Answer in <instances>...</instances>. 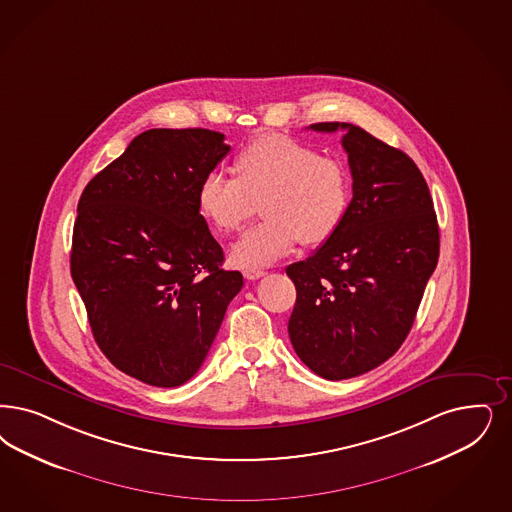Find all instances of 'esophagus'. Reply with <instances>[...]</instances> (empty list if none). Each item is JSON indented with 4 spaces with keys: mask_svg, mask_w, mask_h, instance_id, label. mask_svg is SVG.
<instances>
[{
    "mask_svg": "<svg viewBox=\"0 0 512 512\" xmlns=\"http://www.w3.org/2000/svg\"><path fill=\"white\" fill-rule=\"evenodd\" d=\"M265 274V270H261V268H246V270H244L246 280H259V278H263Z\"/></svg>",
    "mask_w": 512,
    "mask_h": 512,
    "instance_id": "obj_1",
    "label": "esophagus"
}]
</instances>
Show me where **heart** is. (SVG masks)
Listing matches in <instances>:
<instances>
[{
  "instance_id": "obj_1",
  "label": "heart",
  "mask_w": 512,
  "mask_h": 512,
  "mask_svg": "<svg viewBox=\"0 0 512 512\" xmlns=\"http://www.w3.org/2000/svg\"><path fill=\"white\" fill-rule=\"evenodd\" d=\"M234 176L212 170L196 189V206L219 232L242 229L263 198L266 219L230 247V261L257 268L287 255L302 240L327 242L346 219L352 174L342 160L323 157L318 147L280 134H265L242 147Z\"/></svg>"
}]
</instances>
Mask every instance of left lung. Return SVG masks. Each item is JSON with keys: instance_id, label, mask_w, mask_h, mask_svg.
<instances>
[{"instance_id": "obj_1", "label": "left lung", "mask_w": 512, "mask_h": 512, "mask_svg": "<svg viewBox=\"0 0 512 512\" xmlns=\"http://www.w3.org/2000/svg\"><path fill=\"white\" fill-rule=\"evenodd\" d=\"M310 128L346 130L353 198L335 234L285 268L297 287L287 331L310 371L346 380L405 342L439 261V225L422 172L401 149L353 124Z\"/></svg>"}]
</instances>
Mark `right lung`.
I'll list each match as a JSON object with an SVG mask.
<instances>
[{
    "label": "right lung",
    "mask_w": 512,
    "mask_h": 512,
    "mask_svg": "<svg viewBox=\"0 0 512 512\" xmlns=\"http://www.w3.org/2000/svg\"><path fill=\"white\" fill-rule=\"evenodd\" d=\"M230 147L206 128H153L92 177L79 198L71 278L90 329L124 374L157 388L191 380L244 278L196 206Z\"/></svg>",
    "instance_id": "right-lung-1"
}]
</instances>
